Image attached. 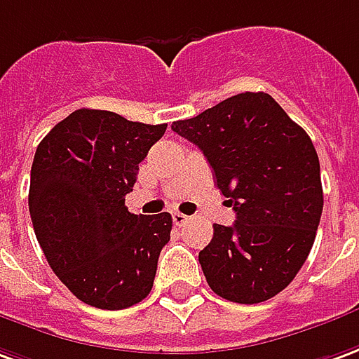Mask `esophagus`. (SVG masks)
Here are the masks:
<instances>
[{
	"mask_svg": "<svg viewBox=\"0 0 359 359\" xmlns=\"http://www.w3.org/2000/svg\"><path fill=\"white\" fill-rule=\"evenodd\" d=\"M187 222H188V215L179 214V212H175V214H172V223H175L177 227H182Z\"/></svg>",
	"mask_w": 359,
	"mask_h": 359,
	"instance_id": "esophagus-1",
	"label": "esophagus"
}]
</instances>
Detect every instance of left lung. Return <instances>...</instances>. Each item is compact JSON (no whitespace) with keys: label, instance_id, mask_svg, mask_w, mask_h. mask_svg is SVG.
<instances>
[{"label":"left lung","instance_id":"8db88e82","mask_svg":"<svg viewBox=\"0 0 359 359\" xmlns=\"http://www.w3.org/2000/svg\"><path fill=\"white\" fill-rule=\"evenodd\" d=\"M171 128L202 149L237 214L231 227L214 223L198 255L208 285L245 305L278 295L309 257L323 214L319 157L307 132L268 93H239Z\"/></svg>","mask_w":359,"mask_h":359}]
</instances>
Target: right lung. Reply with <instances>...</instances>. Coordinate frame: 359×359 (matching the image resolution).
<instances>
[{
  "label": "right lung",
  "instance_id": "1",
  "mask_svg": "<svg viewBox=\"0 0 359 359\" xmlns=\"http://www.w3.org/2000/svg\"><path fill=\"white\" fill-rule=\"evenodd\" d=\"M167 124L132 122L109 110L79 109L36 147L29 210L54 274L97 309H126L154 287L172 217L128 212L140 163Z\"/></svg>",
  "mask_w": 359,
  "mask_h": 359
}]
</instances>
